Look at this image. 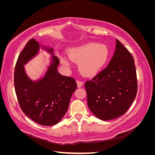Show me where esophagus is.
Wrapping results in <instances>:
<instances>
[{"label":"esophagus","mask_w":155,"mask_h":155,"mask_svg":"<svg viewBox=\"0 0 155 155\" xmlns=\"http://www.w3.org/2000/svg\"><path fill=\"white\" fill-rule=\"evenodd\" d=\"M83 83L81 81H77V85H78V88H80L83 86Z\"/></svg>","instance_id":"esophagus-1"}]
</instances>
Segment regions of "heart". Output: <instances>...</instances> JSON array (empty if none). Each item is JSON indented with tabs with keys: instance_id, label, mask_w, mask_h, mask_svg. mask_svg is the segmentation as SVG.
<instances>
[{
	"instance_id": "b5f03b06",
	"label": "heart",
	"mask_w": 155,
	"mask_h": 155,
	"mask_svg": "<svg viewBox=\"0 0 155 155\" xmlns=\"http://www.w3.org/2000/svg\"><path fill=\"white\" fill-rule=\"evenodd\" d=\"M107 46L96 43H88L69 51L68 58L75 63H79V69L86 76H92L100 72L109 58ZM61 61L68 67L70 61L67 58H61Z\"/></svg>"
}]
</instances>
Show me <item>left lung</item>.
Masks as SVG:
<instances>
[{
  "label": "left lung",
  "mask_w": 155,
  "mask_h": 155,
  "mask_svg": "<svg viewBox=\"0 0 155 155\" xmlns=\"http://www.w3.org/2000/svg\"><path fill=\"white\" fill-rule=\"evenodd\" d=\"M116 42L114 54L108 66L85 84L88 108L104 121L124 114L138 89L134 58L118 40Z\"/></svg>",
  "instance_id": "1"
}]
</instances>
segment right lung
<instances>
[{
    "mask_svg": "<svg viewBox=\"0 0 155 155\" xmlns=\"http://www.w3.org/2000/svg\"><path fill=\"white\" fill-rule=\"evenodd\" d=\"M41 45L30 39L18 55L14 72V85L22 112L42 125L57 124L66 114L77 84L71 77L58 72L59 59L54 49L42 46L51 56L50 64L43 78L32 81L26 74L24 65L38 54Z\"/></svg>",
    "mask_w": 155,
    "mask_h": 155,
    "instance_id": "add662e5",
    "label": "right lung"
}]
</instances>
